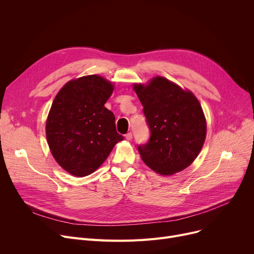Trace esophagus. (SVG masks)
<instances>
[{"label":"esophagus","mask_w":254,"mask_h":254,"mask_svg":"<svg viewBox=\"0 0 254 254\" xmlns=\"http://www.w3.org/2000/svg\"><path fill=\"white\" fill-rule=\"evenodd\" d=\"M131 138H132V134H131L130 131H129V132H127V134H126V139H127V141L131 140Z\"/></svg>","instance_id":"34e87169"}]
</instances>
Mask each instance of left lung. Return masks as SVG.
Instances as JSON below:
<instances>
[{"label":"left lung","mask_w":254,"mask_h":254,"mask_svg":"<svg viewBox=\"0 0 254 254\" xmlns=\"http://www.w3.org/2000/svg\"><path fill=\"white\" fill-rule=\"evenodd\" d=\"M150 129L138 146L143 162L161 175H173L192 164L206 139V118L190 90L157 76L147 85L134 84Z\"/></svg>","instance_id":"obj_1"}]
</instances>
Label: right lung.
<instances>
[{
    "label": "right lung",
    "mask_w": 254,
    "mask_h": 254,
    "mask_svg": "<svg viewBox=\"0 0 254 254\" xmlns=\"http://www.w3.org/2000/svg\"><path fill=\"white\" fill-rule=\"evenodd\" d=\"M113 84L98 75L66 82L53 101L46 122V138L58 164L71 175L95 172L124 137L105 103Z\"/></svg>",
    "instance_id": "1"
}]
</instances>
